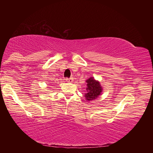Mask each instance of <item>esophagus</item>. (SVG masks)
I'll use <instances>...</instances> for the list:
<instances>
[{
	"label": "esophagus",
	"instance_id": "esophagus-1",
	"mask_svg": "<svg viewBox=\"0 0 153 153\" xmlns=\"http://www.w3.org/2000/svg\"><path fill=\"white\" fill-rule=\"evenodd\" d=\"M65 80L67 82H72L74 81V79H73V77H70V78H66Z\"/></svg>",
	"mask_w": 153,
	"mask_h": 153
}]
</instances>
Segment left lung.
Segmentation results:
<instances>
[{
    "mask_svg": "<svg viewBox=\"0 0 153 153\" xmlns=\"http://www.w3.org/2000/svg\"><path fill=\"white\" fill-rule=\"evenodd\" d=\"M86 93L84 97L88 101L97 99L102 94V88L99 81L96 80L94 77H90L86 79Z\"/></svg>",
    "mask_w": 153,
    "mask_h": 153,
    "instance_id": "left-lung-1",
    "label": "left lung"
}]
</instances>
